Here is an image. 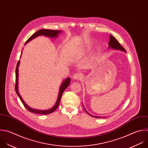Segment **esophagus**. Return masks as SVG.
I'll return each mask as SVG.
<instances>
[{
  "mask_svg": "<svg viewBox=\"0 0 148 148\" xmlns=\"http://www.w3.org/2000/svg\"><path fill=\"white\" fill-rule=\"evenodd\" d=\"M73 78L75 79V80H79V79H81V78H82V75L79 73H76L75 74L73 75Z\"/></svg>",
  "mask_w": 148,
  "mask_h": 148,
  "instance_id": "esophagus-1",
  "label": "esophagus"
}]
</instances>
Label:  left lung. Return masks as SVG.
I'll list each match as a JSON object with an SVG mask.
<instances>
[{
	"mask_svg": "<svg viewBox=\"0 0 148 148\" xmlns=\"http://www.w3.org/2000/svg\"><path fill=\"white\" fill-rule=\"evenodd\" d=\"M110 40H109V46H108V49H114V50H117V51H122V52H126V51L125 50V49L122 47L121 46V45L120 44V43L117 40V39L112 35H110ZM84 109L85 110V112L89 114L90 115V116H92V117H94L95 118H102L103 117H97V116H93L90 114H89L86 110V109H85L84 108Z\"/></svg>",
	"mask_w": 148,
	"mask_h": 148,
	"instance_id": "1",
	"label": "left lung"
}]
</instances>
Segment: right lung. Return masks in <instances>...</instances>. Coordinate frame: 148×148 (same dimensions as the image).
Listing matches in <instances>:
<instances>
[{"label":"right lung","instance_id":"right-lung-1","mask_svg":"<svg viewBox=\"0 0 148 148\" xmlns=\"http://www.w3.org/2000/svg\"><path fill=\"white\" fill-rule=\"evenodd\" d=\"M61 32H62V31H58V30H51V29H40V30L38 31L37 32H36L35 34H34L27 40V42H25V45L27 44L30 40H32L33 39L35 38L36 37L38 36L43 35V36H47L49 38H57L59 34L60 33H61ZM21 54H22V52L21 53ZM20 58H21V56H20ZM20 63V62L19 60L18 62V63H17L16 69V86H15V89H16V93L18 96V97H19V98L20 99L21 102L23 103V104L24 105L25 108L28 111H29L31 113H36V114H48L52 113V112H53L58 108L64 90L67 88V87H68V86L70 84V81H71L70 78H69V77L67 78L62 83V84H61V85L60 86V89H59V95H58V99H57V101H56V103H55L54 106H53L52 108L49 109L47 110H39V109H33V108H31V107H29L28 105H27V103L23 99V98L21 97V96L20 95L19 92H18V67H19Z\"/></svg>","mask_w":148,"mask_h":148}]
</instances>
